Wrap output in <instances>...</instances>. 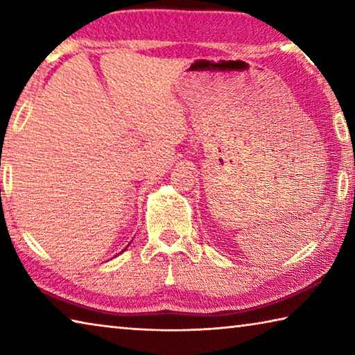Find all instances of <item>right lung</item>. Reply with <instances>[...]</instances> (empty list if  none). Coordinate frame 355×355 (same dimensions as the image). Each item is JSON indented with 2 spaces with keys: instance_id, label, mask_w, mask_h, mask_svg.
Returning a JSON list of instances; mask_svg holds the SVG:
<instances>
[{
  "instance_id": "right-lung-1",
  "label": "right lung",
  "mask_w": 355,
  "mask_h": 355,
  "mask_svg": "<svg viewBox=\"0 0 355 355\" xmlns=\"http://www.w3.org/2000/svg\"><path fill=\"white\" fill-rule=\"evenodd\" d=\"M128 245H130V244H128ZM128 245H127V248H128ZM127 248H125V249H123L122 252H125V250H127ZM122 252H120V254H122Z\"/></svg>"
}]
</instances>
